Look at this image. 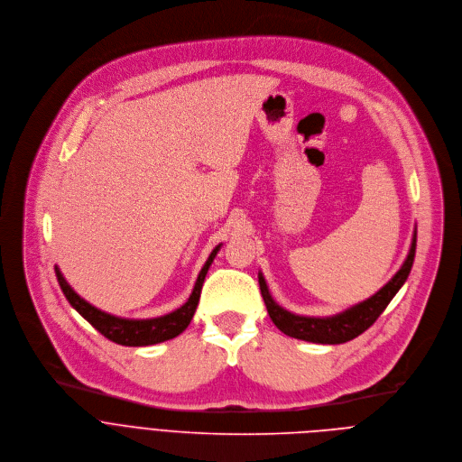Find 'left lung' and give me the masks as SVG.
I'll return each instance as SVG.
<instances>
[{
    "label": "left lung",
    "mask_w": 462,
    "mask_h": 462,
    "mask_svg": "<svg viewBox=\"0 0 462 462\" xmlns=\"http://www.w3.org/2000/svg\"><path fill=\"white\" fill-rule=\"evenodd\" d=\"M415 245H417V230L411 239L410 254L404 264L401 266V270L375 295L352 306V309H348L346 312L332 318H304V316L290 314L288 310L281 309V306L272 299L263 273H259V288L266 304L268 316L282 334L295 339H302L309 343H321V345H341V343L352 341L363 332H366L377 321V318L384 312L388 302L393 299V295L408 279L413 264V257H415Z\"/></svg>",
    "instance_id": "8db88e82"
}]
</instances>
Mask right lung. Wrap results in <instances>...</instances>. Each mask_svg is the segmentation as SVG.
I'll use <instances>...</instances> for the list:
<instances>
[{"mask_svg": "<svg viewBox=\"0 0 462 462\" xmlns=\"http://www.w3.org/2000/svg\"><path fill=\"white\" fill-rule=\"evenodd\" d=\"M219 248H221V245H217L212 250L210 257L207 259L205 266L201 268V272L198 275L196 286H194L189 300L181 306V309H178L167 316H162V318H153V319H121V318L105 314V312L97 310L96 306H92L90 302H87L85 299H81L70 288V284L65 281V277L58 266H56V277H58V282H60L67 300L72 304V309H76L101 336H105L112 343L123 345V346H148V345H158V343L178 337L190 325L194 312L198 309L205 275H207L214 257L217 255Z\"/></svg>", "mask_w": 462, "mask_h": 462, "instance_id": "right-lung-1", "label": "right lung"}]
</instances>
